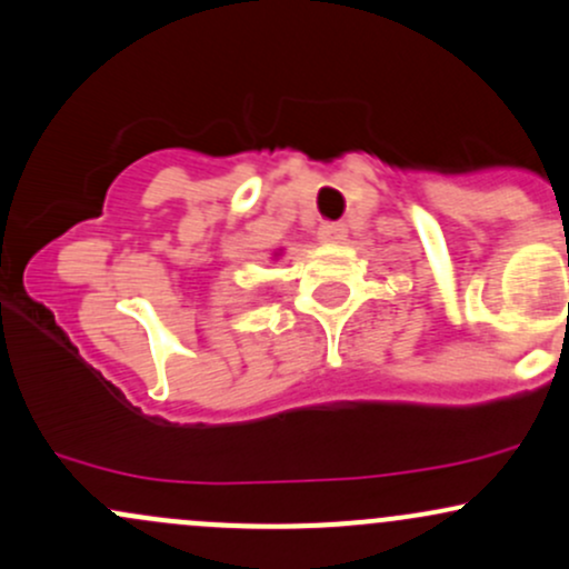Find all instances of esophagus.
Wrapping results in <instances>:
<instances>
[{"label":"esophagus","mask_w":569,"mask_h":569,"mask_svg":"<svg viewBox=\"0 0 569 569\" xmlns=\"http://www.w3.org/2000/svg\"><path fill=\"white\" fill-rule=\"evenodd\" d=\"M319 239L322 242H340V239H346V223H322L319 226Z\"/></svg>","instance_id":"esophagus-1"}]
</instances>
